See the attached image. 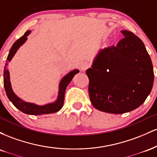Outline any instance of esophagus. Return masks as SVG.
Here are the masks:
<instances>
[{
  "mask_svg": "<svg viewBox=\"0 0 157 157\" xmlns=\"http://www.w3.org/2000/svg\"><path fill=\"white\" fill-rule=\"evenodd\" d=\"M90 66V65L89 63L87 62V61H83V62L81 63L80 64V68L82 71H86L87 68H89Z\"/></svg>",
  "mask_w": 157,
  "mask_h": 157,
  "instance_id": "1",
  "label": "esophagus"
}]
</instances>
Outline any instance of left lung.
<instances>
[{
	"mask_svg": "<svg viewBox=\"0 0 157 157\" xmlns=\"http://www.w3.org/2000/svg\"><path fill=\"white\" fill-rule=\"evenodd\" d=\"M117 46L104 48L86 71L90 100L95 109L120 114L137 109L154 83L151 57L143 42L131 32Z\"/></svg>",
	"mask_w": 157,
	"mask_h": 157,
	"instance_id": "left-lung-1",
	"label": "left lung"
}]
</instances>
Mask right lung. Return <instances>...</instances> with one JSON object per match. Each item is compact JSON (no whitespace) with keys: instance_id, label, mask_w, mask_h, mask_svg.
<instances>
[{"instance_id":"add662e5","label":"right lung","mask_w":157,"mask_h":157,"mask_svg":"<svg viewBox=\"0 0 157 157\" xmlns=\"http://www.w3.org/2000/svg\"><path fill=\"white\" fill-rule=\"evenodd\" d=\"M30 32H31V31L28 30L22 37H20L18 40H17L14 43L12 48H11L8 57H7L6 58V60H8L9 62L12 60V58L13 57V56L15 55V54L16 53V52L17 51V49H18L20 46H21V45H23V43L26 40V37L29 35ZM6 65L7 63L6 64ZM79 71L77 69L74 70V71L68 73L67 75H66L60 82L59 94L57 101L53 102V103H49L43 106L37 105H35V104L29 103V102H23V100H21V99L16 96L15 93L12 91V87H11V83L10 80V72H9V70L6 68V66L4 67V71H3V85H4L5 91H6V95L7 97H8V98L10 99V101L12 102V104H13L17 109H19L20 111H22V112L31 115H41L46 114V113H52L58 111L59 110H60L61 108L63 107V105L64 102L65 91H66V87H67L68 85L69 84V82H71V80H72L74 76Z\"/></svg>"}]
</instances>
